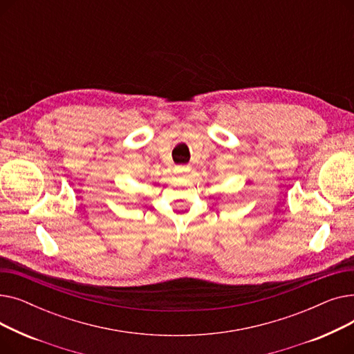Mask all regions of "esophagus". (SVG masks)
I'll return each instance as SVG.
<instances>
[{
  "mask_svg": "<svg viewBox=\"0 0 354 354\" xmlns=\"http://www.w3.org/2000/svg\"><path fill=\"white\" fill-rule=\"evenodd\" d=\"M179 171H180V172H189V171H191V166H188V165L179 166Z\"/></svg>",
  "mask_w": 354,
  "mask_h": 354,
  "instance_id": "34e87169",
  "label": "esophagus"
}]
</instances>
